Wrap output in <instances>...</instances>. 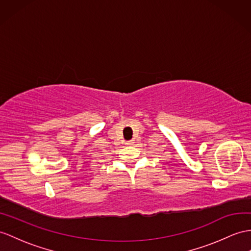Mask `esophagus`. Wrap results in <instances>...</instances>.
Here are the masks:
<instances>
[{"instance_id": "obj_1", "label": "esophagus", "mask_w": 251, "mask_h": 251, "mask_svg": "<svg viewBox=\"0 0 251 251\" xmlns=\"http://www.w3.org/2000/svg\"><path fill=\"white\" fill-rule=\"evenodd\" d=\"M126 145H129V146H132V145L134 144V140H129V142H126Z\"/></svg>"}]
</instances>
